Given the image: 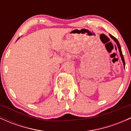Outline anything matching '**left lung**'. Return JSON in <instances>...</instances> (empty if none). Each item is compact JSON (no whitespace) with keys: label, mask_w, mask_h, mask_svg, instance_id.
<instances>
[{"label":"left lung","mask_w":131,"mask_h":131,"mask_svg":"<svg viewBox=\"0 0 131 131\" xmlns=\"http://www.w3.org/2000/svg\"><path fill=\"white\" fill-rule=\"evenodd\" d=\"M110 36L112 37V39H113L114 40V41H115V42L116 43L117 46H118V49H119V53H120V56H121V59H122L123 64H124V67H125V61H124V57H123V53H122V51H121V46H120V44H119V43L118 40H117L116 38H115V37L111 35V34H110Z\"/></svg>","instance_id":"left-lung-1"}]
</instances>
